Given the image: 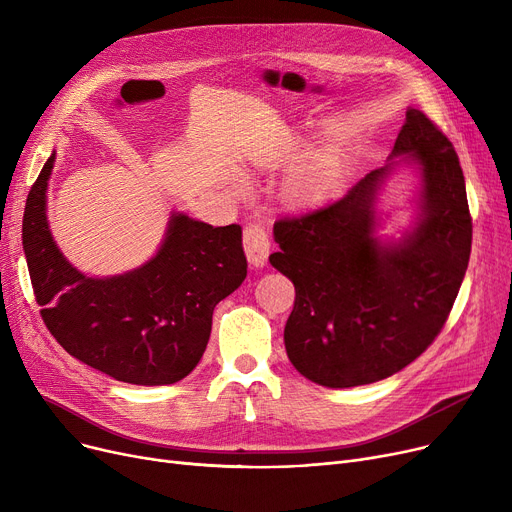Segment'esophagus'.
Here are the masks:
<instances>
[{
	"mask_svg": "<svg viewBox=\"0 0 512 512\" xmlns=\"http://www.w3.org/2000/svg\"><path fill=\"white\" fill-rule=\"evenodd\" d=\"M242 247H245L247 259L253 267H263L270 255V238L261 224H249L242 232Z\"/></svg>",
	"mask_w": 512,
	"mask_h": 512,
	"instance_id": "1",
	"label": "esophagus"
}]
</instances>
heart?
<instances>
[{
    "mask_svg": "<svg viewBox=\"0 0 512 512\" xmlns=\"http://www.w3.org/2000/svg\"><path fill=\"white\" fill-rule=\"evenodd\" d=\"M290 157V151H278L270 157H263L257 161V168L267 170L274 168ZM238 191L245 188V184L238 182ZM340 188V170L330 159H315L311 164L299 168L286 182V195L292 203L303 207H315L330 201Z\"/></svg>",
    "mask_w": 512,
    "mask_h": 512,
    "instance_id": "1",
    "label": "heart"
}]
</instances>
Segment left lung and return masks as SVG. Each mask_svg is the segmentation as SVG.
<instances>
[{
    "label": "left lung",
    "instance_id": "1",
    "mask_svg": "<svg viewBox=\"0 0 512 512\" xmlns=\"http://www.w3.org/2000/svg\"><path fill=\"white\" fill-rule=\"evenodd\" d=\"M400 165L420 176L418 215L400 239L377 234V195ZM465 176L452 143L409 107L388 164L340 201L274 224L270 263L297 299L284 328L290 363L326 388L390 378L446 324L471 255Z\"/></svg>",
    "mask_w": 512,
    "mask_h": 512
}]
</instances>
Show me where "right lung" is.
<instances>
[{"mask_svg":"<svg viewBox=\"0 0 512 512\" xmlns=\"http://www.w3.org/2000/svg\"><path fill=\"white\" fill-rule=\"evenodd\" d=\"M49 155L24 207L22 249L47 330L64 351L137 386L176 384L201 361L215 305L247 278L240 226L213 228L174 211L157 253L95 278L64 257L47 222Z\"/></svg>","mask_w":512,"mask_h":512,"instance_id":"1","label":"right lung"}]
</instances>
